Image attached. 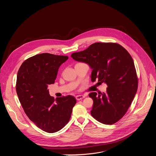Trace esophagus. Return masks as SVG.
<instances>
[{"label":"esophagus","instance_id":"obj_1","mask_svg":"<svg viewBox=\"0 0 156 156\" xmlns=\"http://www.w3.org/2000/svg\"><path fill=\"white\" fill-rule=\"evenodd\" d=\"M85 96H83V95H78L76 96V99L77 101H80V100H81L83 99V98H84Z\"/></svg>","mask_w":156,"mask_h":156}]
</instances>
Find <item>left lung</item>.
<instances>
[{
	"mask_svg": "<svg viewBox=\"0 0 156 156\" xmlns=\"http://www.w3.org/2000/svg\"><path fill=\"white\" fill-rule=\"evenodd\" d=\"M71 56L91 66L93 82L98 80L107 85L105 93L89 94L93 100L91 115L104 124L117 122L126 113L138 90V76L130 54L117 43L96 42Z\"/></svg>",
	"mask_w": 156,
	"mask_h": 156,
	"instance_id": "1",
	"label": "left lung"
}]
</instances>
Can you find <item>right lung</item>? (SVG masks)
Instances as JSON below:
<instances>
[{
	"label": "right lung",
	"mask_w": 156,
	"mask_h": 156,
	"mask_svg": "<svg viewBox=\"0 0 156 156\" xmlns=\"http://www.w3.org/2000/svg\"><path fill=\"white\" fill-rule=\"evenodd\" d=\"M66 55L43 53L31 57L21 64L17 73L16 91L28 117L40 129L55 133L69 122L76 99L70 95L57 98L49 94L48 86L54 84Z\"/></svg>",
	"instance_id": "right-lung-1"
}]
</instances>
